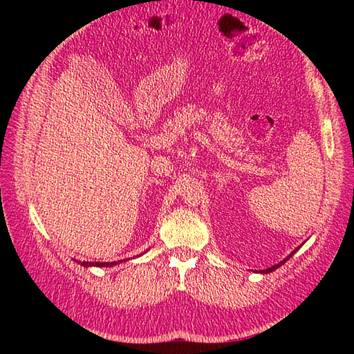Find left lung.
Returning a JSON list of instances; mask_svg holds the SVG:
<instances>
[{
  "instance_id": "obj_1",
  "label": "left lung",
  "mask_w": 354,
  "mask_h": 354,
  "mask_svg": "<svg viewBox=\"0 0 354 354\" xmlns=\"http://www.w3.org/2000/svg\"><path fill=\"white\" fill-rule=\"evenodd\" d=\"M298 248H299V246H298ZM298 248H297V250H293V251H292V252H290V254L288 255V257H286V259H283L281 261H278V263H277V265H274V266H269V268H266V269H261V270H259V272H260V274H269V272H272V270L278 269V268H280L281 265H284V263H286V260H289V259L292 257V255H293V254H295V252L298 251Z\"/></svg>"
}]
</instances>
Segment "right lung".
I'll list each match as a JSON object with an SVG mask.
<instances>
[{
	"instance_id": "obj_1",
	"label": "right lung",
	"mask_w": 354,
	"mask_h": 354,
	"mask_svg": "<svg viewBox=\"0 0 354 354\" xmlns=\"http://www.w3.org/2000/svg\"><path fill=\"white\" fill-rule=\"evenodd\" d=\"M146 252V251H145ZM145 252H141L140 255H142ZM140 255H135V257H140ZM74 260V259H73ZM129 259H123V260H117V261H80V260H74L76 263H79L80 266L84 268H111L117 265V263H122V261H127Z\"/></svg>"
}]
</instances>
